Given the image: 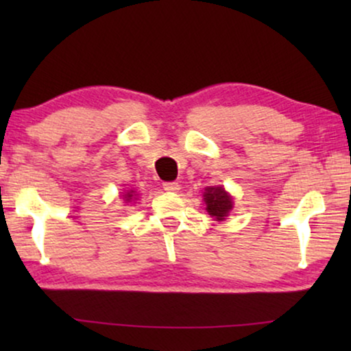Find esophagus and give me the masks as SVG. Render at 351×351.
<instances>
[{"instance_id":"esophagus-1","label":"esophagus","mask_w":351,"mask_h":351,"mask_svg":"<svg viewBox=\"0 0 351 351\" xmlns=\"http://www.w3.org/2000/svg\"><path fill=\"white\" fill-rule=\"evenodd\" d=\"M162 189L166 191H177L180 190V185L177 184V182H165V184H162Z\"/></svg>"}]
</instances>
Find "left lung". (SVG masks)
I'll return each instance as SVG.
<instances>
[{"mask_svg": "<svg viewBox=\"0 0 351 351\" xmlns=\"http://www.w3.org/2000/svg\"><path fill=\"white\" fill-rule=\"evenodd\" d=\"M204 203L208 206L206 209H208L210 217H215L217 220H223L233 208L232 198H230V195L222 189V186L206 189Z\"/></svg>", "mask_w": 351, "mask_h": 351, "instance_id": "1", "label": "left lung"}]
</instances>
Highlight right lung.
Returning <instances> with one entry per match:
<instances>
[{"instance_id": "add662e5", "label": "right lung", "mask_w": 351, "mask_h": 351, "mask_svg": "<svg viewBox=\"0 0 351 351\" xmlns=\"http://www.w3.org/2000/svg\"><path fill=\"white\" fill-rule=\"evenodd\" d=\"M124 198H126V201H129V199H132V191H128L126 195H124Z\"/></svg>"}]
</instances>
